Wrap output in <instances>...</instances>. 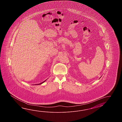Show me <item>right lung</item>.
I'll return each mask as SVG.
<instances>
[{
  "label": "right lung",
  "mask_w": 122,
  "mask_h": 122,
  "mask_svg": "<svg viewBox=\"0 0 122 122\" xmlns=\"http://www.w3.org/2000/svg\"><path fill=\"white\" fill-rule=\"evenodd\" d=\"M46 81V80L45 81H44L43 82H41V83H40V84H36V85H41V84H42V83H44V82H45Z\"/></svg>",
  "instance_id": "1"
}]
</instances>
